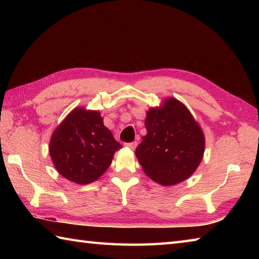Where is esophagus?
Returning a JSON list of instances; mask_svg holds the SVG:
<instances>
[{
    "label": "esophagus",
    "mask_w": 259,
    "mask_h": 259,
    "mask_svg": "<svg viewBox=\"0 0 259 259\" xmlns=\"http://www.w3.org/2000/svg\"><path fill=\"white\" fill-rule=\"evenodd\" d=\"M137 141H133V142H128V144H125V147H128V148H130V149H135V148L137 147Z\"/></svg>",
    "instance_id": "esophagus-1"
}]
</instances>
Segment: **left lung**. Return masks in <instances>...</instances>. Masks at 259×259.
Masks as SVG:
<instances>
[{
	"instance_id": "8db88e82",
	"label": "left lung",
	"mask_w": 259,
	"mask_h": 259,
	"mask_svg": "<svg viewBox=\"0 0 259 259\" xmlns=\"http://www.w3.org/2000/svg\"><path fill=\"white\" fill-rule=\"evenodd\" d=\"M147 136L136 156L147 176L162 186L184 181L195 172L203 156L205 137L189 110L174 98L152 108L145 121Z\"/></svg>"
}]
</instances>
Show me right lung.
Wrapping results in <instances>:
<instances>
[{
	"label": "right lung",
	"instance_id": "1",
	"mask_svg": "<svg viewBox=\"0 0 259 259\" xmlns=\"http://www.w3.org/2000/svg\"><path fill=\"white\" fill-rule=\"evenodd\" d=\"M120 148L100 113L78 108L53 133L50 156L60 175L85 185L106 171Z\"/></svg>",
	"mask_w": 259,
	"mask_h": 259
}]
</instances>
